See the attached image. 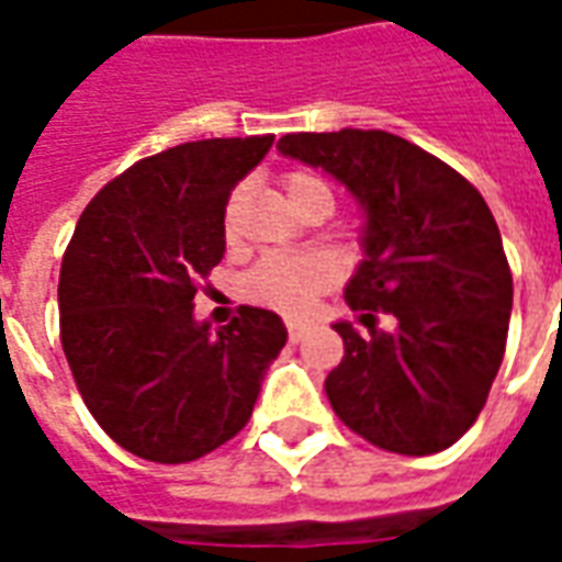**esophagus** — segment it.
<instances>
[{"mask_svg":"<svg viewBox=\"0 0 562 562\" xmlns=\"http://www.w3.org/2000/svg\"><path fill=\"white\" fill-rule=\"evenodd\" d=\"M285 330H289V340L301 342L313 328H310V325H301V322H285Z\"/></svg>","mask_w":562,"mask_h":562,"instance_id":"34e87169","label":"esophagus"}]
</instances>
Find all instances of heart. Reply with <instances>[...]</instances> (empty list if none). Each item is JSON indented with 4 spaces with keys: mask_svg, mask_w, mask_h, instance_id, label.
<instances>
[{
    "mask_svg": "<svg viewBox=\"0 0 562 562\" xmlns=\"http://www.w3.org/2000/svg\"><path fill=\"white\" fill-rule=\"evenodd\" d=\"M285 192L297 207L313 192H330L318 177L294 171L285 177ZM225 237L234 240V201L225 210ZM334 285V268L322 256H268L240 280V294L258 306L277 310L282 316H306L318 294Z\"/></svg>",
    "mask_w": 562,
    "mask_h": 562,
    "instance_id": "heart-1",
    "label": "heart"
}]
</instances>
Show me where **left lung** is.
Here are the masks:
<instances>
[{"instance_id": "left-lung-1", "label": "left lung", "mask_w": 562, "mask_h": 562, "mask_svg": "<svg viewBox=\"0 0 562 562\" xmlns=\"http://www.w3.org/2000/svg\"><path fill=\"white\" fill-rule=\"evenodd\" d=\"M367 210V258L346 285L397 330L334 325L346 355L325 379L334 413L370 446L424 458L454 446L487 403L512 316V270L482 192L434 153L379 128L282 135Z\"/></svg>"}]
</instances>
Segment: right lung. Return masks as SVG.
<instances>
[{"mask_svg":"<svg viewBox=\"0 0 562 562\" xmlns=\"http://www.w3.org/2000/svg\"><path fill=\"white\" fill-rule=\"evenodd\" d=\"M273 135L189 140L135 161L80 213L59 270V340L92 418L153 463H189L249 422L285 346L240 306L210 334L192 301L225 252V204Z\"/></svg>","mask_w":562,"mask_h":562,"instance_id":"1","label":"right lung"}]
</instances>
